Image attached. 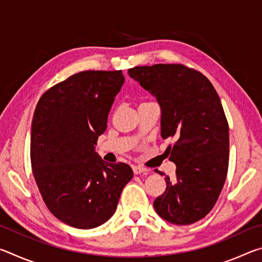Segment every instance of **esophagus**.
<instances>
[{
  "instance_id": "1",
  "label": "esophagus",
  "mask_w": 262,
  "mask_h": 262,
  "mask_svg": "<svg viewBox=\"0 0 262 262\" xmlns=\"http://www.w3.org/2000/svg\"><path fill=\"white\" fill-rule=\"evenodd\" d=\"M133 171H134L135 174H141V173L147 174L148 173L147 168H144V167H142V166H133Z\"/></svg>"
}]
</instances>
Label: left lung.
I'll use <instances>...</instances> for the list:
<instances>
[{
  "label": "left lung",
  "instance_id": "8db88e82",
  "mask_svg": "<svg viewBox=\"0 0 262 262\" xmlns=\"http://www.w3.org/2000/svg\"><path fill=\"white\" fill-rule=\"evenodd\" d=\"M128 74L156 98L161 136L177 139L165 151L177 177H165L155 210L172 224L195 223L212 209L227 179L229 125L220 97L209 79L183 64L134 67Z\"/></svg>",
  "mask_w": 262,
  "mask_h": 262
}]
</instances>
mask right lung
I'll return each mask as SVG.
<instances>
[{
	"label": "right lung",
	"instance_id": "add662e5",
	"mask_svg": "<svg viewBox=\"0 0 262 262\" xmlns=\"http://www.w3.org/2000/svg\"><path fill=\"white\" fill-rule=\"evenodd\" d=\"M125 77L121 70H88L52 86L39 99L31 127V164L43 202L57 220L77 229L107 222L133 178L125 163L96 152Z\"/></svg>",
	"mask_w": 262,
	"mask_h": 262
}]
</instances>
